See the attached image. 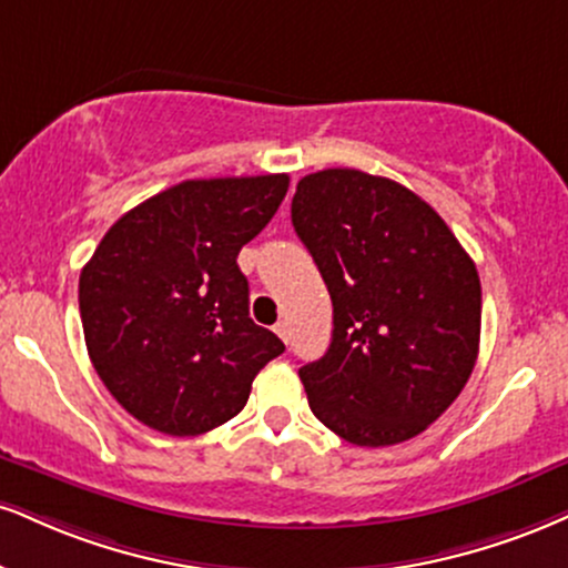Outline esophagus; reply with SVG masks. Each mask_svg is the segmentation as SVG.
<instances>
[{
	"label": "esophagus",
	"mask_w": 568,
	"mask_h": 568,
	"mask_svg": "<svg viewBox=\"0 0 568 568\" xmlns=\"http://www.w3.org/2000/svg\"><path fill=\"white\" fill-rule=\"evenodd\" d=\"M275 333L283 341H288V336H291V327H288V320H280V323L275 325Z\"/></svg>",
	"instance_id": "34e87169"
}]
</instances>
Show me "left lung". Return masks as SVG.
Returning a JSON list of instances; mask_svg holds the SVG:
<instances>
[{"label":"left lung","instance_id":"left-lung-1","mask_svg":"<svg viewBox=\"0 0 568 568\" xmlns=\"http://www.w3.org/2000/svg\"><path fill=\"white\" fill-rule=\"evenodd\" d=\"M291 219L333 302L331 346L298 367L312 413L357 447L426 432L479 357L474 258L413 190L357 169L306 174Z\"/></svg>","mask_w":568,"mask_h":568}]
</instances>
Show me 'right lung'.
Segmentation results:
<instances>
[{"label": "right lung", "instance_id": "add662e5", "mask_svg": "<svg viewBox=\"0 0 568 568\" xmlns=\"http://www.w3.org/2000/svg\"><path fill=\"white\" fill-rule=\"evenodd\" d=\"M288 174L187 180L126 211L79 277L89 359L129 415L197 436L245 407L285 352L248 317L237 254L275 216Z\"/></svg>", "mask_w": 568, "mask_h": 568}]
</instances>
